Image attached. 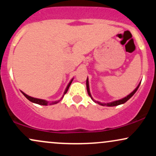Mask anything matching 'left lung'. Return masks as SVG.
Instances as JSON below:
<instances>
[{
  "label": "left lung",
  "mask_w": 156,
  "mask_h": 156,
  "mask_svg": "<svg viewBox=\"0 0 156 156\" xmlns=\"http://www.w3.org/2000/svg\"><path fill=\"white\" fill-rule=\"evenodd\" d=\"M140 83H141V82H140V83H139V85L137 86L136 88L135 89H134V90H133V92H132L131 93H130V94H128V95H127L126 97H125V98H122V99L117 100V101H112V102H109V103H101V102H99V101H96L95 100L93 99V98L92 97V94H91L90 90H89V79H88V77H87V92H88L89 95L90 96V98H92V100L94 102V103H98V104H99V105H105V106H108V107H110V106H117V105H119L123 104V103H126V102L128 101V100H129L130 98H131V97L133 96L134 94H135L136 92V91H137V89H139V85H140Z\"/></svg>",
  "instance_id": "1"
}]
</instances>
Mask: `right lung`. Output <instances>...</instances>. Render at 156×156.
Segmentation results:
<instances>
[{
	"label": "right lung",
	"mask_w": 156,
	"mask_h": 156,
	"mask_svg": "<svg viewBox=\"0 0 156 156\" xmlns=\"http://www.w3.org/2000/svg\"><path fill=\"white\" fill-rule=\"evenodd\" d=\"M73 80V78H72V79H71L70 81L69 82V83H68V85L67 86V87H66L65 90H64V94H63V96H62V98H61V99L59 100V101H53V102H49V101H45V100L39 99V98H33V97H31V96L28 95V94H26V93H24V92H22V91H21V92L23 93V95H24L25 97H26V98H27V99L28 100V101H30L32 102V103H37V104H39V105H53V104H56V103H58V102H59V101H61V100H62V98H64V94H65L67 92V91H68V89H69V86H70L71 83H72Z\"/></svg>",
	"instance_id": "obj_1"
}]
</instances>
